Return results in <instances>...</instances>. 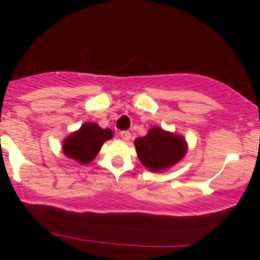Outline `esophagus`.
Segmentation results:
<instances>
[{"instance_id":"obj_1","label":"esophagus","mask_w":260,"mask_h":260,"mask_svg":"<svg viewBox=\"0 0 260 260\" xmlns=\"http://www.w3.org/2000/svg\"><path fill=\"white\" fill-rule=\"evenodd\" d=\"M120 137L123 140H126V142H128V140L131 139V133L128 132V131H122V132H120Z\"/></svg>"}]
</instances>
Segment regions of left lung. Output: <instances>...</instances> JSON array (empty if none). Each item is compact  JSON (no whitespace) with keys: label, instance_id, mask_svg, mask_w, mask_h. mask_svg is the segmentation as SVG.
Listing matches in <instances>:
<instances>
[{"label":"left lung","instance_id":"left-lung-1","mask_svg":"<svg viewBox=\"0 0 260 260\" xmlns=\"http://www.w3.org/2000/svg\"><path fill=\"white\" fill-rule=\"evenodd\" d=\"M140 162L150 171H161L174 166L187 153L183 137L165 132L159 127L149 131L147 136L134 140Z\"/></svg>","mask_w":260,"mask_h":260}]
</instances>
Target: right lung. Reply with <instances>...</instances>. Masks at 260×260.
Here are the masks:
<instances>
[{"label":"right lung","mask_w":260,"mask_h":260,"mask_svg":"<svg viewBox=\"0 0 260 260\" xmlns=\"http://www.w3.org/2000/svg\"><path fill=\"white\" fill-rule=\"evenodd\" d=\"M112 137L110 128L103 129L99 124L86 122L77 132L66 138L62 148L66 156L80 164H88L96 156L101 145Z\"/></svg>","instance_id":"1"}]
</instances>
